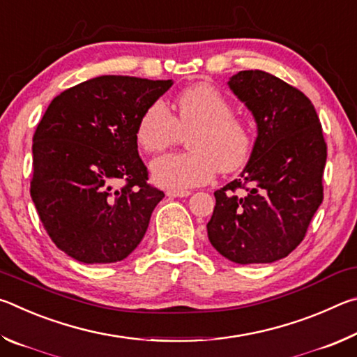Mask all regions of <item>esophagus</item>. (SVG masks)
<instances>
[{
	"label": "esophagus",
	"instance_id": "34e87169",
	"mask_svg": "<svg viewBox=\"0 0 357 357\" xmlns=\"http://www.w3.org/2000/svg\"><path fill=\"white\" fill-rule=\"evenodd\" d=\"M189 195H190L189 190H167V197L170 198H184Z\"/></svg>",
	"mask_w": 357,
	"mask_h": 357
}]
</instances>
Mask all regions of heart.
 Segmentation results:
<instances>
[{"mask_svg":"<svg viewBox=\"0 0 357 357\" xmlns=\"http://www.w3.org/2000/svg\"><path fill=\"white\" fill-rule=\"evenodd\" d=\"M187 135L189 153L170 154L151 164L154 184L168 190H185L209 183L217 172L243 168L252 154L253 138L243 121L233 116V105L220 89L197 83L174 99V114L160 102L143 113L137 142L146 153H160Z\"/></svg>","mask_w":357,"mask_h":357,"instance_id":"b5f03b06","label":"heart"}]
</instances>
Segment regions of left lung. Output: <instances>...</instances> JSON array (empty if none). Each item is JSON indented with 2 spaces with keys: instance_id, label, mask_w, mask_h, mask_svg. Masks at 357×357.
I'll return each mask as SVG.
<instances>
[{
  "instance_id": "8db88e82",
  "label": "left lung",
  "mask_w": 357,
  "mask_h": 357,
  "mask_svg": "<svg viewBox=\"0 0 357 357\" xmlns=\"http://www.w3.org/2000/svg\"><path fill=\"white\" fill-rule=\"evenodd\" d=\"M227 83L255 119L257 138L239 178L214 192L208 238L233 263H273L301 244L323 202L321 124L304 93L268 72L241 70Z\"/></svg>"
}]
</instances>
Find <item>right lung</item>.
I'll return each instance as SVG.
<instances>
[{"label":"right lung","mask_w":357,"mask_h":357,"mask_svg":"<svg viewBox=\"0 0 357 357\" xmlns=\"http://www.w3.org/2000/svg\"><path fill=\"white\" fill-rule=\"evenodd\" d=\"M172 84L100 75L50 102L33 137L31 198L66 255L86 264L116 263L142 243L165 195L146 183L137 128Z\"/></svg>","instance_id":"obj_1"}]
</instances>
